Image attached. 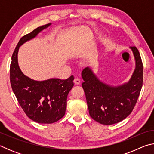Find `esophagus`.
<instances>
[{
	"label": "esophagus",
	"mask_w": 154,
	"mask_h": 154,
	"mask_svg": "<svg viewBox=\"0 0 154 154\" xmlns=\"http://www.w3.org/2000/svg\"><path fill=\"white\" fill-rule=\"evenodd\" d=\"M73 82H74V83L75 85H79L81 83V81L79 79H78V78H75Z\"/></svg>",
	"instance_id": "34e87169"
}]
</instances>
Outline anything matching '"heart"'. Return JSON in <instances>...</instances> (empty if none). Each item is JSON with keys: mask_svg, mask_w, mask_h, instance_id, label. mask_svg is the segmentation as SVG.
<instances>
[{"mask_svg": "<svg viewBox=\"0 0 154 154\" xmlns=\"http://www.w3.org/2000/svg\"><path fill=\"white\" fill-rule=\"evenodd\" d=\"M96 56V53H94V54H92V55H91V56H88V58H87V61L88 62H90V61H91L94 58V57Z\"/></svg>", "mask_w": 154, "mask_h": 154, "instance_id": "obj_1", "label": "heart"}]
</instances>
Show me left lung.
I'll use <instances>...</instances> for the list:
<instances>
[{"label":"left lung","instance_id":"obj_1","mask_svg":"<svg viewBox=\"0 0 154 154\" xmlns=\"http://www.w3.org/2000/svg\"><path fill=\"white\" fill-rule=\"evenodd\" d=\"M133 54L135 69L128 82L118 85L105 83L92 67L82 72L84 90L91 118L103 125L120 122L133 110L143 85V64L136 47H130Z\"/></svg>","mask_w":154,"mask_h":154}]
</instances>
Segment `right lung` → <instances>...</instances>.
<instances>
[{"label":"right lung","mask_w":154,"mask_h":154,"mask_svg":"<svg viewBox=\"0 0 154 154\" xmlns=\"http://www.w3.org/2000/svg\"><path fill=\"white\" fill-rule=\"evenodd\" d=\"M51 23L32 31L20 38L12 55L10 81L18 103L30 119L39 124H52L64 116L69 92L73 87L74 77L61 80L51 78L36 81L27 77L21 71L17 55L23 44L35 38Z\"/></svg>","instance_id":"add662e5"}]
</instances>
